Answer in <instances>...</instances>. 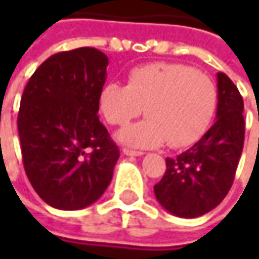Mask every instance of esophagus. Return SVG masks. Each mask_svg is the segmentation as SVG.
I'll list each match as a JSON object with an SVG mask.
<instances>
[{"label": "esophagus", "mask_w": 259, "mask_h": 259, "mask_svg": "<svg viewBox=\"0 0 259 259\" xmlns=\"http://www.w3.org/2000/svg\"><path fill=\"white\" fill-rule=\"evenodd\" d=\"M122 153H124L125 155H135V157H140V155L144 154L143 151H135V150H130V148H124Z\"/></svg>", "instance_id": "1"}]
</instances>
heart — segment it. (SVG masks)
Segmentation results:
<instances>
[{
	"mask_svg": "<svg viewBox=\"0 0 259 259\" xmlns=\"http://www.w3.org/2000/svg\"><path fill=\"white\" fill-rule=\"evenodd\" d=\"M98 104L111 125H125L144 114L145 121L118 133L126 145L153 148L164 143L184 148L209 130L218 106V91L209 76L180 63H150L130 72L126 86H102Z\"/></svg>",
	"mask_w": 259,
	"mask_h": 259,
	"instance_id": "obj_1",
	"label": "heart"
}]
</instances>
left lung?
<instances>
[{"label":"left lung","mask_w":259,"mask_h":259,"mask_svg":"<svg viewBox=\"0 0 259 259\" xmlns=\"http://www.w3.org/2000/svg\"><path fill=\"white\" fill-rule=\"evenodd\" d=\"M216 76V122L192 148L165 158L167 170L154 186L158 203L179 218L202 216L221 203L232 187L242 154L244 99L228 76Z\"/></svg>","instance_id":"8db88e82"}]
</instances>
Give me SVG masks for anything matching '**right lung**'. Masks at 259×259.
<instances>
[{
	"mask_svg": "<svg viewBox=\"0 0 259 259\" xmlns=\"http://www.w3.org/2000/svg\"><path fill=\"white\" fill-rule=\"evenodd\" d=\"M106 66L94 47L56 53L24 88L17 119L23 164L35 193L56 209L95 203L112 180L119 150L98 116Z\"/></svg>",
	"mask_w": 259,
	"mask_h": 259,
	"instance_id": "obj_1",
	"label": "right lung"
}]
</instances>
